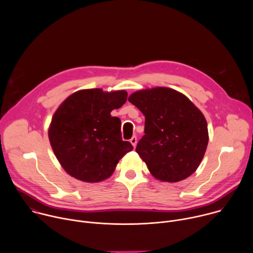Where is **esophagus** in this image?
Listing matches in <instances>:
<instances>
[{"instance_id": "1", "label": "esophagus", "mask_w": 253, "mask_h": 253, "mask_svg": "<svg viewBox=\"0 0 253 253\" xmlns=\"http://www.w3.org/2000/svg\"><path fill=\"white\" fill-rule=\"evenodd\" d=\"M130 142H131V144L133 145V147H136V145H137V137H136V136H133V137L130 139Z\"/></svg>"}]
</instances>
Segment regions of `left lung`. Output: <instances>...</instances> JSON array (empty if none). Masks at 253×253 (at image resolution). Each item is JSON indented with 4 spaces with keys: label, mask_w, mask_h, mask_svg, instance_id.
<instances>
[{
    "label": "left lung",
    "mask_w": 253,
    "mask_h": 253,
    "mask_svg": "<svg viewBox=\"0 0 253 253\" xmlns=\"http://www.w3.org/2000/svg\"><path fill=\"white\" fill-rule=\"evenodd\" d=\"M128 101L145 116V134L136 152L150 173L165 182L181 181L194 173L208 144L207 122L198 108L166 87L137 91Z\"/></svg>",
    "instance_id": "obj_1"
}]
</instances>
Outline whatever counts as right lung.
Wrapping results in <instances>:
<instances>
[{
    "label": "right lung",
    "mask_w": 253,
    "mask_h": 253,
    "mask_svg": "<svg viewBox=\"0 0 253 253\" xmlns=\"http://www.w3.org/2000/svg\"><path fill=\"white\" fill-rule=\"evenodd\" d=\"M124 90H80L60 106L49 128L52 149L65 171L85 182L109 178L119 160L133 149L121 136V120L112 117L127 100Z\"/></svg>",
    "instance_id": "right-lung-1"
}]
</instances>
